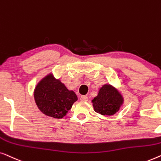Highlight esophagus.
<instances>
[{
	"mask_svg": "<svg viewBox=\"0 0 161 161\" xmlns=\"http://www.w3.org/2000/svg\"><path fill=\"white\" fill-rule=\"evenodd\" d=\"M80 100H81V101H83V102H86V101L88 100V98H87V96H81L80 97Z\"/></svg>",
	"mask_w": 161,
	"mask_h": 161,
	"instance_id": "34e87169",
	"label": "esophagus"
}]
</instances>
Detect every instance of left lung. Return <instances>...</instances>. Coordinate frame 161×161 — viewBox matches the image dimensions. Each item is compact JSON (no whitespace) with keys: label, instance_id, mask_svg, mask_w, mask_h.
I'll list each match as a JSON object with an SVG mask.
<instances>
[{"label":"left lung","instance_id":"8db88e82","mask_svg":"<svg viewBox=\"0 0 161 161\" xmlns=\"http://www.w3.org/2000/svg\"><path fill=\"white\" fill-rule=\"evenodd\" d=\"M123 97L111 85H104L100 88L98 96L92 100L95 112L102 115H113L123 103Z\"/></svg>","mask_w":161,"mask_h":161}]
</instances>
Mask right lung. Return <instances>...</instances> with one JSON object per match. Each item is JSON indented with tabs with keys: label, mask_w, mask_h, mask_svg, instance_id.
Masks as SVG:
<instances>
[{
	"label": "right lung",
	"mask_w": 161,
	"mask_h": 161,
	"mask_svg": "<svg viewBox=\"0 0 161 161\" xmlns=\"http://www.w3.org/2000/svg\"><path fill=\"white\" fill-rule=\"evenodd\" d=\"M36 105L41 112L47 116L60 119L65 116L77 96L72 90H69L52 74L42 79L34 90Z\"/></svg>",
	"instance_id": "right-lung-1"
}]
</instances>
